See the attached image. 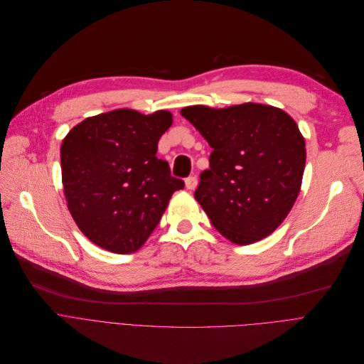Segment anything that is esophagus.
Here are the masks:
<instances>
[{
    "label": "esophagus",
    "instance_id": "1",
    "mask_svg": "<svg viewBox=\"0 0 364 364\" xmlns=\"http://www.w3.org/2000/svg\"><path fill=\"white\" fill-rule=\"evenodd\" d=\"M197 183H198V179H197L196 176H189V178L185 179V186H186V189H189V191L196 189Z\"/></svg>",
    "mask_w": 364,
    "mask_h": 364
}]
</instances>
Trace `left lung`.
I'll use <instances>...</instances> for the list:
<instances>
[{
    "instance_id": "obj_1",
    "label": "left lung",
    "mask_w": 364,
    "mask_h": 364,
    "mask_svg": "<svg viewBox=\"0 0 364 364\" xmlns=\"http://www.w3.org/2000/svg\"><path fill=\"white\" fill-rule=\"evenodd\" d=\"M181 114L213 148L196 200L229 241L247 245L288 216L306 167V142L294 119L264 104L228 109L191 105Z\"/></svg>"
}]
</instances>
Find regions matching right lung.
Here are the masks:
<instances>
[{"label": "right lung", "instance_id": "obj_1", "mask_svg": "<svg viewBox=\"0 0 364 364\" xmlns=\"http://www.w3.org/2000/svg\"><path fill=\"white\" fill-rule=\"evenodd\" d=\"M168 112L119 109L85 119L60 149L64 196L85 237L116 254L141 248L157 228L182 179L157 159Z\"/></svg>", "mask_w": 364, "mask_h": 364}]
</instances>
